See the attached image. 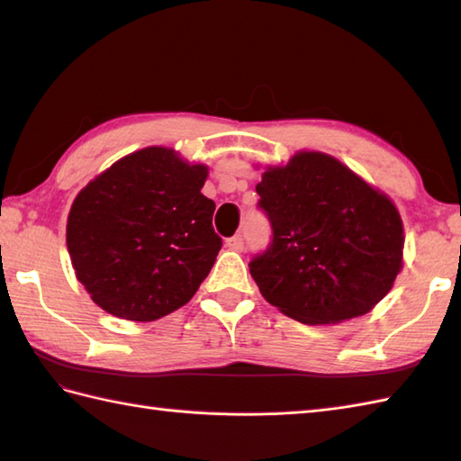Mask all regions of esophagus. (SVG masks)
Returning a JSON list of instances; mask_svg holds the SVG:
<instances>
[{"instance_id": "1", "label": "esophagus", "mask_w": 461, "mask_h": 461, "mask_svg": "<svg viewBox=\"0 0 461 461\" xmlns=\"http://www.w3.org/2000/svg\"><path fill=\"white\" fill-rule=\"evenodd\" d=\"M225 246H228L230 249H233V251H241L243 249V236H233V238H228L225 240Z\"/></svg>"}]
</instances>
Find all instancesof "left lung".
Listing matches in <instances>:
<instances>
[{
	"label": "left lung",
	"instance_id": "left-lung-1",
	"mask_svg": "<svg viewBox=\"0 0 461 461\" xmlns=\"http://www.w3.org/2000/svg\"><path fill=\"white\" fill-rule=\"evenodd\" d=\"M271 225L249 273L273 307L305 325L365 315L402 267V220L384 194L327 154L299 152L256 185Z\"/></svg>",
	"mask_w": 461,
	"mask_h": 461
}]
</instances>
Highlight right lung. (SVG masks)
Here are the masks:
<instances>
[{
	"instance_id": "obj_1",
	"label": "right lung",
	"mask_w": 461,
	"mask_h": 461,
	"mask_svg": "<svg viewBox=\"0 0 461 461\" xmlns=\"http://www.w3.org/2000/svg\"><path fill=\"white\" fill-rule=\"evenodd\" d=\"M205 174V166L150 146L77 195L67 249L96 305L126 321H154L194 297L221 249L215 203L202 194Z\"/></svg>"
}]
</instances>
